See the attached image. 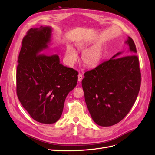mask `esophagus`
I'll return each mask as SVG.
<instances>
[{"instance_id":"esophagus-1","label":"esophagus","mask_w":155,"mask_h":155,"mask_svg":"<svg viewBox=\"0 0 155 155\" xmlns=\"http://www.w3.org/2000/svg\"><path fill=\"white\" fill-rule=\"evenodd\" d=\"M82 78H83V77H82V74L79 73L78 75V82H81L82 80Z\"/></svg>"}]
</instances>
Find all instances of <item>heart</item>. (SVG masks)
I'll list each match as a JSON object with an SVG mask.
<instances>
[{"instance_id":"1","label":"heart","mask_w":155,"mask_h":155,"mask_svg":"<svg viewBox=\"0 0 155 155\" xmlns=\"http://www.w3.org/2000/svg\"><path fill=\"white\" fill-rule=\"evenodd\" d=\"M88 44L86 42H81L77 43V47L81 51L86 49ZM102 56V47L100 45H95L83 52L82 60L83 63L89 68L96 66L99 63ZM66 56L68 63L73 65L76 62L78 59V54L76 50L71 45H68L66 49Z\"/></svg>"}]
</instances>
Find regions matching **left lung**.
Wrapping results in <instances>:
<instances>
[{
    "label": "left lung",
    "instance_id": "1",
    "mask_svg": "<svg viewBox=\"0 0 155 155\" xmlns=\"http://www.w3.org/2000/svg\"><path fill=\"white\" fill-rule=\"evenodd\" d=\"M125 43L129 46V54L132 55L119 57L122 52H117L86 72L82 81L87 109L94 121L101 127L121 121L134 105L140 89L136 45L130 37Z\"/></svg>",
    "mask_w": 155,
    "mask_h": 155
}]
</instances>
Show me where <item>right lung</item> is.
I'll use <instances>...</instances> for the list:
<instances>
[{
  "label": "right lung",
  "instance_id": "obj_1",
  "mask_svg": "<svg viewBox=\"0 0 155 155\" xmlns=\"http://www.w3.org/2000/svg\"><path fill=\"white\" fill-rule=\"evenodd\" d=\"M52 28L30 29L22 41L17 68V95L34 120L52 124L60 118L66 97L77 86L78 72L60 63L48 48Z\"/></svg>",
  "mask_w": 155,
  "mask_h": 155
}]
</instances>
